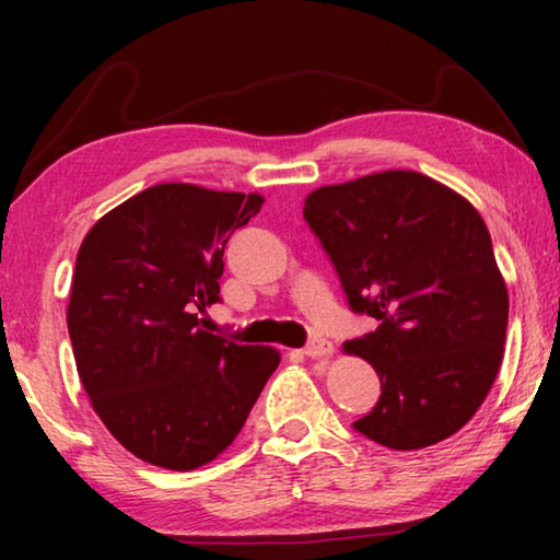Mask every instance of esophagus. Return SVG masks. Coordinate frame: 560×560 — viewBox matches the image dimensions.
I'll use <instances>...</instances> for the list:
<instances>
[{
    "instance_id": "esophagus-1",
    "label": "esophagus",
    "mask_w": 560,
    "mask_h": 560,
    "mask_svg": "<svg viewBox=\"0 0 560 560\" xmlns=\"http://www.w3.org/2000/svg\"><path fill=\"white\" fill-rule=\"evenodd\" d=\"M324 343H326V340H320L318 336H311V340H306V346H308V348H316V350L324 348Z\"/></svg>"
}]
</instances>
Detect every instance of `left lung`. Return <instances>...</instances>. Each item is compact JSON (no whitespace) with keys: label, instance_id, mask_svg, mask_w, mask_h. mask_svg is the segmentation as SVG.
<instances>
[{"label":"left lung","instance_id":"8db88e82","mask_svg":"<svg viewBox=\"0 0 560 560\" xmlns=\"http://www.w3.org/2000/svg\"><path fill=\"white\" fill-rule=\"evenodd\" d=\"M264 197L155 185L108 212L75 257L69 336L93 410L155 467L212 462L244 428L279 353L217 324L224 246Z\"/></svg>","mask_w":560,"mask_h":560}]
</instances>
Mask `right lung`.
<instances>
[{
	"label": "right lung",
	"mask_w": 560,
	"mask_h": 560,
	"mask_svg": "<svg viewBox=\"0 0 560 560\" xmlns=\"http://www.w3.org/2000/svg\"><path fill=\"white\" fill-rule=\"evenodd\" d=\"M353 314L373 328L350 348L375 368L381 397L353 430L390 450H422L462 430L504 355L509 293L491 236L459 195L387 170L306 197Z\"/></svg>",
	"instance_id": "1"
}]
</instances>
